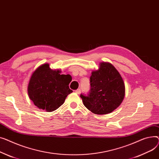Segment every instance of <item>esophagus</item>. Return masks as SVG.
<instances>
[{
  "label": "esophagus",
  "instance_id": "34e87169",
  "mask_svg": "<svg viewBox=\"0 0 159 159\" xmlns=\"http://www.w3.org/2000/svg\"><path fill=\"white\" fill-rule=\"evenodd\" d=\"M75 92H76V94H80V93H81V89H78L76 90H75Z\"/></svg>",
  "mask_w": 159,
  "mask_h": 159
}]
</instances>
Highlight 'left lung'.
<instances>
[{"label": "left lung", "instance_id": "left-lung-1", "mask_svg": "<svg viewBox=\"0 0 159 159\" xmlns=\"http://www.w3.org/2000/svg\"><path fill=\"white\" fill-rule=\"evenodd\" d=\"M90 89L86 96L81 94L83 105L92 113H111L122 102L125 94L124 81L112 65L102 62L90 78Z\"/></svg>", "mask_w": 159, "mask_h": 159}]
</instances>
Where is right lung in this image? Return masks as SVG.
Returning <instances> with one entry per match:
<instances>
[{
  "label": "right lung",
  "mask_w": 159,
  "mask_h": 159,
  "mask_svg": "<svg viewBox=\"0 0 159 159\" xmlns=\"http://www.w3.org/2000/svg\"><path fill=\"white\" fill-rule=\"evenodd\" d=\"M69 74H60L53 70L49 64H43L33 73L28 85V94L35 106L46 111L58 109L72 93L69 85L71 81Z\"/></svg>",
  "instance_id": "1"
}]
</instances>
